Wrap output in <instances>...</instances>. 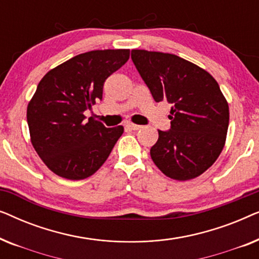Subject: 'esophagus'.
<instances>
[{
    "instance_id": "obj_1",
    "label": "esophagus",
    "mask_w": 259,
    "mask_h": 259,
    "mask_svg": "<svg viewBox=\"0 0 259 259\" xmlns=\"http://www.w3.org/2000/svg\"><path fill=\"white\" fill-rule=\"evenodd\" d=\"M126 127H127V128L132 130V131H138V130H140L141 127H143V126H140V125H136V123H127Z\"/></svg>"
}]
</instances>
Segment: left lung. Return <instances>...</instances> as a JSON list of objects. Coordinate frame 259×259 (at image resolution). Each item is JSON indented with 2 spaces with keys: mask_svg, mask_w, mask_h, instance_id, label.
<instances>
[{
  "mask_svg": "<svg viewBox=\"0 0 259 259\" xmlns=\"http://www.w3.org/2000/svg\"><path fill=\"white\" fill-rule=\"evenodd\" d=\"M131 58L155 102L172 104L171 128L158 131L152 160L172 179L200 176L217 160L228 133L229 105L218 82L173 54L133 49Z\"/></svg>",
  "mask_w": 259,
  "mask_h": 259,
  "instance_id": "obj_1",
  "label": "left lung"
}]
</instances>
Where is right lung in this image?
Instances as JSON below:
<instances>
[{"mask_svg": "<svg viewBox=\"0 0 259 259\" xmlns=\"http://www.w3.org/2000/svg\"><path fill=\"white\" fill-rule=\"evenodd\" d=\"M130 59V49H105L79 54L42 77L27 108L31 144L62 178L80 180L101 167L121 134L83 112L102 99L106 79Z\"/></svg>", "mask_w": 259, "mask_h": 259, "instance_id": "obj_1", "label": "right lung"}]
</instances>
